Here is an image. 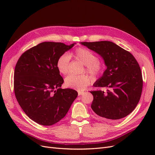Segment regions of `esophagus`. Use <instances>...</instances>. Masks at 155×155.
<instances>
[{
  "label": "esophagus",
  "mask_w": 155,
  "mask_h": 155,
  "mask_svg": "<svg viewBox=\"0 0 155 155\" xmlns=\"http://www.w3.org/2000/svg\"><path fill=\"white\" fill-rule=\"evenodd\" d=\"M83 94H84V92L83 91H78V96H81Z\"/></svg>",
  "instance_id": "34e87169"
}]
</instances>
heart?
<instances>
[{
	"instance_id": "heart-1",
	"label": "heart",
	"mask_w": 155,
	"mask_h": 155,
	"mask_svg": "<svg viewBox=\"0 0 155 155\" xmlns=\"http://www.w3.org/2000/svg\"><path fill=\"white\" fill-rule=\"evenodd\" d=\"M72 55L80 60L86 66L87 71L94 76H98L102 72L103 65L97 59L96 55L85 48H78ZM70 57L67 54L61 55L57 60L56 66L59 72L63 75L68 73ZM65 85L69 88L83 91L91 83V79L87 75L70 74L64 79Z\"/></svg>"
}]
</instances>
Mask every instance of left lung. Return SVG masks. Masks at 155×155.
<instances>
[{
    "label": "left lung",
    "instance_id": "obj_1",
    "mask_svg": "<svg viewBox=\"0 0 155 155\" xmlns=\"http://www.w3.org/2000/svg\"><path fill=\"white\" fill-rule=\"evenodd\" d=\"M81 45L99 54L107 69L94 83L95 87H106L107 92H90L94 99L91 108L104 119L119 120L137 107L143 87L141 69L134 56L110 41L81 42Z\"/></svg>",
    "mask_w": 155,
    "mask_h": 155
}]
</instances>
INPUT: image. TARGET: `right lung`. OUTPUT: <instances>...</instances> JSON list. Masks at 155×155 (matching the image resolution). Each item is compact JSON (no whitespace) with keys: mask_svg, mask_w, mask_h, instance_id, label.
<instances>
[{"mask_svg":"<svg viewBox=\"0 0 155 155\" xmlns=\"http://www.w3.org/2000/svg\"><path fill=\"white\" fill-rule=\"evenodd\" d=\"M76 43L43 42L26 51L14 72V92L26 114L42 125L63 118L78 96L71 88H61L64 80L56 66L61 55Z\"/></svg>","mask_w":155,"mask_h":155,"instance_id":"add662e5","label":"right lung"}]
</instances>
